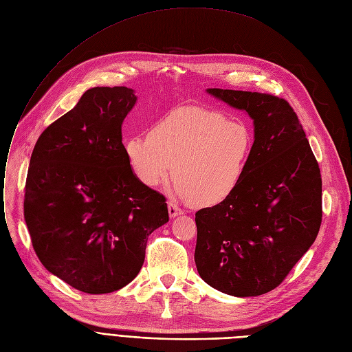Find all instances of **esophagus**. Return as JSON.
Here are the masks:
<instances>
[{
	"mask_svg": "<svg viewBox=\"0 0 352 352\" xmlns=\"http://www.w3.org/2000/svg\"><path fill=\"white\" fill-rule=\"evenodd\" d=\"M168 210H169V215H170V217H176V215L183 214V210H182L177 204H175L173 201H169Z\"/></svg>",
	"mask_w": 352,
	"mask_h": 352,
	"instance_id": "esophagus-1",
	"label": "esophagus"
}]
</instances>
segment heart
<instances>
[{
  "instance_id": "b5f03b06",
  "label": "heart",
  "mask_w": 352,
  "mask_h": 352,
  "mask_svg": "<svg viewBox=\"0 0 352 352\" xmlns=\"http://www.w3.org/2000/svg\"><path fill=\"white\" fill-rule=\"evenodd\" d=\"M252 133L241 121L203 107H183L125 141L128 165L142 184L164 183L173 164L175 192L199 206L224 201L245 175Z\"/></svg>"
}]
</instances>
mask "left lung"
I'll return each mask as SVG.
<instances>
[{
	"label": "left lung",
	"mask_w": 352,
	"mask_h": 352,
	"mask_svg": "<svg viewBox=\"0 0 352 352\" xmlns=\"http://www.w3.org/2000/svg\"><path fill=\"white\" fill-rule=\"evenodd\" d=\"M207 91L250 114L255 141L232 195L196 212L195 262L211 287L238 297L259 296L285 280L318 234L320 168L285 98L241 90Z\"/></svg>",
	"instance_id": "1"
}]
</instances>
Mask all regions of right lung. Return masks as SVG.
I'll list each match as a JSON object with an SVG mask.
<instances>
[{"instance_id": "add662e5", "label": "right lung", "mask_w": 352, "mask_h": 352, "mask_svg": "<svg viewBox=\"0 0 352 352\" xmlns=\"http://www.w3.org/2000/svg\"><path fill=\"white\" fill-rule=\"evenodd\" d=\"M135 101L124 86L87 90L41 133L26 176L23 217L39 261L90 294L133 280L148 236L169 221L166 197L125 156L121 125Z\"/></svg>"}]
</instances>
